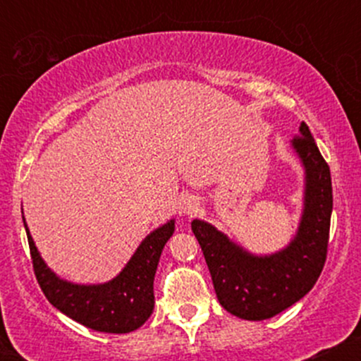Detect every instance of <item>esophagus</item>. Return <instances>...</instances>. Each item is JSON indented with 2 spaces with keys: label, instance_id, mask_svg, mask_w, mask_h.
Masks as SVG:
<instances>
[{
  "label": "esophagus",
  "instance_id": "34e87169",
  "mask_svg": "<svg viewBox=\"0 0 361 361\" xmlns=\"http://www.w3.org/2000/svg\"><path fill=\"white\" fill-rule=\"evenodd\" d=\"M200 210V202H198L197 197L193 195H186L180 200V212L183 215H188V217H193L195 214H198Z\"/></svg>",
  "mask_w": 361,
  "mask_h": 361
}]
</instances>
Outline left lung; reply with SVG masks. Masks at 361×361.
Wrapping results in <instances>:
<instances>
[{
	"label": "left lung",
	"mask_w": 361,
	"mask_h": 361,
	"mask_svg": "<svg viewBox=\"0 0 361 361\" xmlns=\"http://www.w3.org/2000/svg\"><path fill=\"white\" fill-rule=\"evenodd\" d=\"M292 146L305 168V200L297 235L283 251L252 256L210 224L192 222L219 302L246 321L270 319L299 302L316 285L326 263L333 212L329 166L305 122Z\"/></svg>",
	"instance_id": "left-lung-1"
}]
</instances>
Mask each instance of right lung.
<instances>
[{
    "instance_id": "obj_1",
    "label": "right lung",
    "mask_w": 361,
    "mask_h": 361,
    "mask_svg": "<svg viewBox=\"0 0 361 361\" xmlns=\"http://www.w3.org/2000/svg\"><path fill=\"white\" fill-rule=\"evenodd\" d=\"M23 226L35 279L54 307L73 321L100 333H130L147 321L154 309L152 283L157 263L164 244L175 231V221L149 234L120 275L103 285H74L54 275L40 258L25 219Z\"/></svg>"
}]
</instances>
